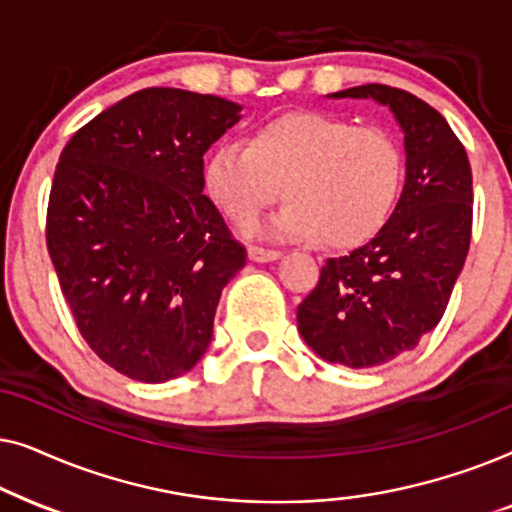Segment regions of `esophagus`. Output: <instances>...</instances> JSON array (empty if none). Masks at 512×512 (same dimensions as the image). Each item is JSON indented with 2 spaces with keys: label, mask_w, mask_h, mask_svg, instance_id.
<instances>
[{
  "label": "esophagus",
  "mask_w": 512,
  "mask_h": 512,
  "mask_svg": "<svg viewBox=\"0 0 512 512\" xmlns=\"http://www.w3.org/2000/svg\"><path fill=\"white\" fill-rule=\"evenodd\" d=\"M249 258H251V261H256V263H270V261H277V258H282V251L256 247V244H251Z\"/></svg>",
  "instance_id": "obj_1"
}]
</instances>
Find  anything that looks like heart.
<instances>
[{
  "instance_id": "heart-1",
  "label": "heart",
  "mask_w": 512,
  "mask_h": 512,
  "mask_svg": "<svg viewBox=\"0 0 512 512\" xmlns=\"http://www.w3.org/2000/svg\"><path fill=\"white\" fill-rule=\"evenodd\" d=\"M202 179L235 226H251L282 193L289 202L272 233L352 249L373 240L394 214L405 158L398 139L380 125H354L326 111H286L256 125L247 146H216Z\"/></svg>"
}]
</instances>
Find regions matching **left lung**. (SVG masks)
Segmentation results:
<instances>
[{
    "instance_id": "1",
    "label": "left lung",
    "mask_w": 512,
    "mask_h": 512,
    "mask_svg": "<svg viewBox=\"0 0 512 512\" xmlns=\"http://www.w3.org/2000/svg\"><path fill=\"white\" fill-rule=\"evenodd\" d=\"M333 97H370L394 111L405 132V186L373 240L328 258L296 319L321 359L373 368L415 349L443 319L471 247L473 174L445 118L408 90L366 83Z\"/></svg>"
}]
</instances>
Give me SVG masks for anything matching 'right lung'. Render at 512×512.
Instances as JSON below:
<instances>
[{
    "label": "right lung",
    "mask_w": 512,
    "mask_h": 512,
    "mask_svg": "<svg viewBox=\"0 0 512 512\" xmlns=\"http://www.w3.org/2000/svg\"><path fill=\"white\" fill-rule=\"evenodd\" d=\"M240 104L144 88L74 132L48 195L46 247L88 347L137 382L202 359L221 291L247 263L214 202L205 156Z\"/></svg>",
    "instance_id": "add662e5"
}]
</instances>
